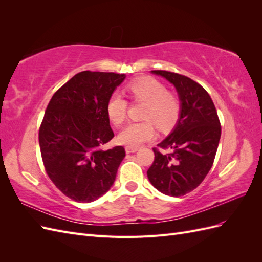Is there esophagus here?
Instances as JSON below:
<instances>
[{
  "instance_id": "1",
  "label": "esophagus",
  "mask_w": 262,
  "mask_h": 262,
  "mask_svg": "<svg viewBox=\"0 0 262 262\" xmlns=\"http://www.w3.org/2000/svg\"><path fill=\"white\" fill-rule=\"evenodd\" d=\"M138 150V147H133V146H125V152L126 153H136Z\"/></svg>"
}]
</instances>
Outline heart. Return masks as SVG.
<instances>
[{
  "label": "heart",
  "mask_w": 262,
  "mask_h": 262,
  "mask_svg": "<svg viewBox=\"0 0 262 262\" xmlns=\"http://www.w3.org/2000/svg\"><path fill=\"white\" fill-rule=\"evenodd\" d=\"M128 92L134 102H144L142 119L144 121L129 124L119 134V142L137 147L155 137V125L162 130L175 124L180 115V101L168 92L162 82L153 77H142L128 84ZM107 115L115 125H122L128 117L129 102L121 94L114 93L107 101Z\"/></svg>",
  "instance_id": "1"
}]
</instances>
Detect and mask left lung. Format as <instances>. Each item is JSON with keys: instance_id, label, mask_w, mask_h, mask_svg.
I'll return each mask as SVG.
<instances>
[{"instance_id": "left-lung-1", "label": "left lung", "mask_w": 262, "mask_h": 262, "mask_svg": "<svg viewBox=\"0 0 262 262\" xmlns=\"http://www.w3.org/2000/svg\"><path fill=\"white\" fill-rule=\"evenodd\" d=\"M152 72L175 85L181 112L176 128L153 147L155 158L147 177L158 191L181 196L199 186L212 167L221 138L220 119L209 93L199 83L169 71Z\"/></svg>"}]
</instances>
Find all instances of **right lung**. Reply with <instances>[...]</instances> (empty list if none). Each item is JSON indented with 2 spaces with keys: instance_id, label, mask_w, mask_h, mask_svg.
Returning <instances> with one entry per match:
<instances>
[{
  "instance_id": "1",
  "label": "right lung",
  "mask_w": 262,
  "mask_h": 262,
  "mask_svg": "<svg viewBox=\"0 0 262 262\" xmlns=\"http://www.w3.org/2000/svg\"><path fill=\"white\" fill-rule=\"evenodd\" d=\"M124 74L83 71L53 94L39 128V145L47 175L76 202H92L106 193L125 156L123 146L104 150L114 138L107 101Z\"/></svg>"
}]
</instances>
